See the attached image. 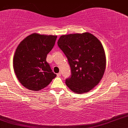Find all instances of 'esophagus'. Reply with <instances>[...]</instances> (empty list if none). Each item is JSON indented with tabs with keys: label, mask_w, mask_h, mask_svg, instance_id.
<instances>
[{
	"label": "esophagus",
	"mask_w": 128,
	"mask_h": 128,
	"mask_svg": "<svg viewBox=\"0 0 128 128\" xmlns=\"http://www.w3.org/2000/svg\"><path fill=\"white\" fill-rule=\"evenodd\" d=\"M56 75H57V76H58V77H60V76H61V73H57Z\"/></svg>",
	"instance_id": "obj_1"
}]
</instances>
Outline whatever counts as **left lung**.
Returning a JSON list of instances; mask_svg holds the SVG:
<instances>
[{
  "mask_svg": "<svg viewBox=\"0 0 128 128\" xmlns=\"http://www.w3.org/2000/svg\"><path fill=\"white\" fill-rule=\"evenodd\" d=\"M58 46L67 58L71 75L67 86L78 94L89 92L99 84L106 67L102 44L95 36L86 32L60 36Z\"/></svg>",
  "mask_w": 128,
  "mask_h": 128,
  "instance_id": "8db88e82",
  "label": "left lung"
}]
</instances>
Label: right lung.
<instances>
[{
  "label": "right lung",
  "mask_w": 128,
  "mask_h": 128,
  "mask_svg": "<svg viewBox=\"0 0 128 128\" xmlns=\"http://www.w3.org/2000/svg\"><path fill=\"white\" fill-rule=\"evenodd\" d=\"M57 36L32 34L19 44L13 65L19 82L26 88L38 91L56 76L46 61L47 55L55 45Z\"/></svg>",
  "instance_id": "add662e5"
}]
</instances>
